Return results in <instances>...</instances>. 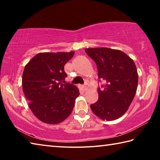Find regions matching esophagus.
<instances>
[{
	"instance_id": "34e87169",
	"label": "esophagus",
	"mask_w": 160,
	"mask_h": 160,
	"mask_svg": "<svg viewBox=\"0 0 160 160\" xmlns=\"http://www.w3.org/2000/svg\"><path fill=\"white\" fill-rule=\"evenodd\" d=\"M88 83H85V85H84L83 86H82V88H83V90H85V91H86V90H88Z\"/></svg>"
}]
</instances>
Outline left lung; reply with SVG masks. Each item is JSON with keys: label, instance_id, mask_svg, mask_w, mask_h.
Returning <instances> with one entry per match:
<instances>
[{"label": "left lung", "instance_id": "obj_1", "mask_svg": "<svg viewBox=\"0 0 160 160\" xmlns=\"http://www.w3.org/2000/svg\"><path fill=\"white\" fill-rule=\"evenodd\" d=\"M87 54L95 62L98 77L104 81L98 88L99 99L90 105L93 113L102 120L113 121L128 109L136 92L138 75L133 60L123 51L109 48H88Z\"/></svg>", "mask_w": 160, "mask_h": 160}]
</instances>
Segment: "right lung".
Instances as JSON below:
<instances>
[{
	"label": "right lung",
	"instance_id": "add662e5",
	"mask_svg": "<svg viewBox=\"0 0 160 160\" xmlns=\"http://www.w3.org/2000/svg\"><path fill=\"white\" fill-rule=\"evenodd\" d=\"M74 53H39L25 67L22 80L24 94L32 112L42 122L58 124L72 112L79 90L63 82L67 77L64 66Z\"/></svg>",
	"mask_w": 160,
	"mask_h": 160
}]
</instances>
